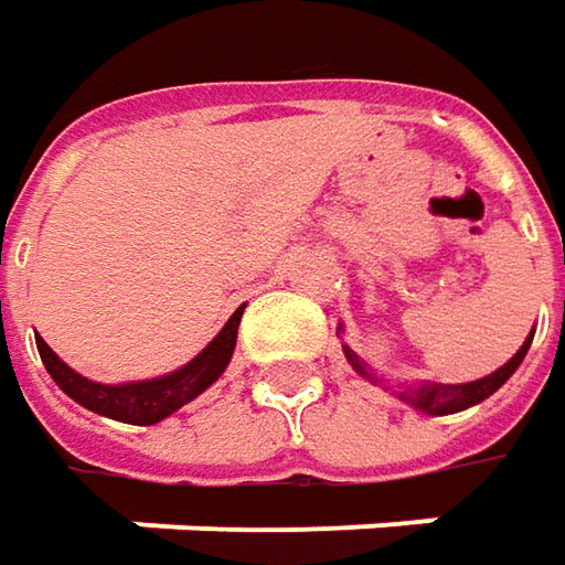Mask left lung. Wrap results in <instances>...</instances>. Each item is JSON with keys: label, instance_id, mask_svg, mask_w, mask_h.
<instances>
[{"label": "left lung", "instance_id": "1", "mask_svg": "<svg viewBox=\"0 0 565 565\" xmlns=\"http://www.w3.org/2000/svg\"><path fill=\"white\" fill-rule=\"evenodd\" d=\"M534 333L525 339V345L512 355L500 371H493L488 377L481 380H471V383H459V386H449V383H422V386H412L402 399H408L412 405H418L422 412H430V415H452V412H462L468 405H478L481 399H488L490 393H497L507 380L512 377V371L522 364L525 359V352H529V345H532ZM345 359L352 361V367L361 371V374H367L364 371V364H361L349 349H345Z\"/></svg>", "mask_w": 565, "mask_h": 565}]
</instances>
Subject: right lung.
I'll list each match as a JSON object with an SVG mask.
<instances>
[{"label":"right lung","instance_id":"obj_1","mask_svg":"<svg viewBox=\"0 0 565 565\" xmlns=\"http://www.w3.org/2000/svg\"><path fill=\"white\" fill-rule=\"evenodd\" d=\"M242 315H245V308H238L235 315L228 317V323L220 330V337L213 339L198 359L188 361L185 367H179L175 374H166V377L143 380V383H121V386L94 383V380L75 374L62 359H55V352L43 339H36V349H40V359L46 364L50 377L62 386V393H68L84 408L106 415L113 422L157 424L163 422L166 415H172L175 408H182L185 402L194 399V396H201L206 386L226 371L232 349H235Z\"/></svg>","mask_w":565,"mask_h":565}]
</instances>
